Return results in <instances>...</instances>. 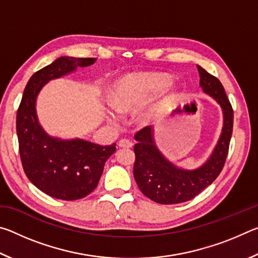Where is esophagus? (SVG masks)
<instances>
[{"instance_id":"obj_1","label":"esophagus","mask_w":258,"mask_h":258,"mask_svg":"<svg viewBox=\"0 0 258 258\" xmlns=\"http://www.w3.org/2000/svg\"><path fill=\"white\" fill-rule=\"evenodd\" d=\"M118 146L120 148H132L133 147V143L131 142L130 140H127V139H121V140H119Z\"/></svg>"}]
</instances>
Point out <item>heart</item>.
<instances>
[{"label":"heart","mask_w":258,"mask_h":258,"mask_svg":"<svg viewBox=\"0 0 258 258\" xmlns=\"http://www.w3.org/2000/svg\"><path fill=\"white\" fill-rule=\"evenodd\" d=\"M165 76L158 74H132L119 78L116 82L111 92V104L116 109L107 110V120L112 125L120 121L119 112L133 110L150 99L152 94L158 91L165 82ZM161 107V100L157 99L148 106L140 109L135 116L137 123L148 125L154 121Z\"/></svg>","instance_id":"b5f03b06"}]
</instances>
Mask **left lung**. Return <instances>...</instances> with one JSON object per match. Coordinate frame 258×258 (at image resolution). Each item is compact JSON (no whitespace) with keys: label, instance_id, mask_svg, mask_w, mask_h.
Returning <instances> with one entry per match:
<instances>
[{"label":"left lung","instance_id":"left-lung-1","mask_svg":"<svg viewBox=\"0 0 258 258\" xmlns=\"http://www.w3.org/2000/svg\"><path fill=\"white\" fill-rule=\"evenodd\" d=\"M198 67L200 87L220 104L223 111V127L215 148L200 167H177L156 146L154 127L147 126L135 134L134 178L148 198L163 205L180 204L194 199L220 175L229 152L233 128V110L223 85L215 76Z\"/></svg>","mask_w":258,"mask_h":258}]
</instances>
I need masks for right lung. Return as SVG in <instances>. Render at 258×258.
<instances>
[{
  "instance_id": "right-lung-1",
  "label": "right lung",
  "mask_w": 258,
  "mask_h": 258,
  "mask_svg": "<svg viewBox=\"0 0 258 258\" xmlns=\"http://www.w3.org/2000/svg\"><path fill=\"white\" fill-rule=\"evenodd\" d=\"M94 58L60 56L29 78L17 111L19 154L28 180L44 194L62 200L86 197L97 187L116 143L100 146L83 139L51 137L40 124L36 99L46 83L94 63Z\"/></svg>"
}]
</instances>
